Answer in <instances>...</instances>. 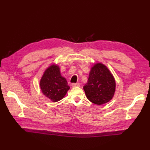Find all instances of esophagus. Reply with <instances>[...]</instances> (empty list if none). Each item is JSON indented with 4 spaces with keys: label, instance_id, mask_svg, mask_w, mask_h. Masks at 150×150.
I'll use <instances>...</instances> for the list:
<instances>
[{
    "label": "esophagus",
    "instance_id": "1",
    "mask_svg": "<svg viewBox=\"0 0 150 150\" xmlns=\"http://www.w3.org/2000/svg\"><path fill=\"white\" fill-rule=\"evenodd\" d=\"M71 86L73 88H75V87H79L80 86V84L79 83H72L71 84Z\"/></svg>",
    "mask_w": 150,
    "mask_h": 150
}]
</instances>
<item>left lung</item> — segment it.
<instances>
[{
	"instance_id": "obj_1",
	"label": "left lung",
	"mask_w": 150,
	"mask_h": 150,
	"mask_svg": "<svg viewBox=\"0 0 150 150\" xmlns=\"http://www.w3.org/2000/svg\"><path fill=\"white\" fill-rule=\"evenodd\" d=\"M84 90L89 100L97 105L109 102L115 91V81L106 66L98 63L92 67Z\"/></svg>"
}]
</instances>
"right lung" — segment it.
Instances as JSON below:
<instances>
[{"instance_id":"1","label":"right lung","mask_w":150,"mask_h":150,"mask_svg":"<svg viewBox=\"0 0 150 150\" xmlns=\"http://www.w3.org/2000/svg\"><path fill=\"white\" fill-rule=\"evenodd\" d=\"M40 86L43 94L54 103L61 100L69 89L67 81L60 75L59 66L56 65H52L46 70Z\"/></svg>"}]
</instances>
